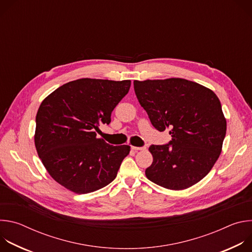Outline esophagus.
<instances>
[{
  "label": "esophagus",
  "mask_w": 252,
  "mask_h": 252,
  "mask_svg": "<svg viewBox=\"0 0 252 252\" xmlns=\"http://www.w3.org/2000/svg\"><path fill=\"white\" fill-rule=\"evenodd\" d=\"M131 150L135 151V152H137V151H146L147 147L146 146H143V147H131Z\"/></svg>",
  "instance_id": "34e87169"
}]
</instances>
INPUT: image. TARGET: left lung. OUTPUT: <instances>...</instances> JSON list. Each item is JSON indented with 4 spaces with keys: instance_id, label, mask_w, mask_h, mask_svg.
<instances>
[{
    "instance_id": "obj_1",
    "label": "left lung",
    "mask_w": 252,
    "mask_h": 252,
    "mask_svg": "<svg viewBox=\"0 0 252 252\" xmlns=\"http://www.w3.org/2000/svg\"><path fill=\"white\" fill-rule=\"evenodd\" d=\"M139 104L159 131L170 129L171 140L152 145L154 160L146 169L151 182L182 190L210 171L221 153L226 121L211 90L185 79L134 81Z\"/></svg>"
}]
</instances>
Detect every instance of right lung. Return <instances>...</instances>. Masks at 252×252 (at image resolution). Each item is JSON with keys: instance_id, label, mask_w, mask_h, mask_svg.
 Instances as JSON below:
<instances>
[{"instance_id": "add662e5", "label": "right lung", "mask_w": 252, "mask_h": 252, "mask_svg": "<svg viewBox=\"0 0 252 252\" xmlns=\"http://www.w3.org/2000/svg\"><path fill=\"white\" fill-rule=\"evenodd\" d=\"M130 81L80 79L54 91L35 117L34 145L50 175L79 194L95 191L117 176L128 146H111L95 131L110 125Z\"/></svg>"}]
</instances>
